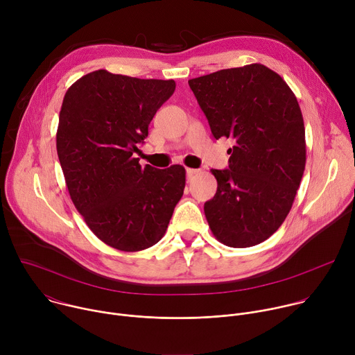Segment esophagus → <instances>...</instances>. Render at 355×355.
<instances>
[{"label": "esophagus", "mask_w": 355, "mask_h": 355, "mask_svg": "<svg viewBox=\"0 0 355 355\" xmlns=\"http://www.w3.org/2000/svg\"><path fill=\"white\" fill-rule=\"evenodd\" d=\"M199 173V170H195V168H187V178L191 180L192 177H195L196 174Z\"/></svg>", "instance_id": "1"}]
</instances>
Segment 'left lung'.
<instances>
[{
    "instance_id": "1",
    "label": "left lung",
    "mask_w": 355,
    "mask_h": 355,
    "mask_svg": "<svg viewBox=\"0 0 355 355\" xmlns=\"http://www.w3.org/2000/svg\"><path fill=\"white\" fill-rule=\"evenodd\" d=\"M215 139L232 137L229 170L205 202L214 236L244 248L272 236L288 216L306 164L305 125L284 78L260 63L188 81Z\"/></svg>"
}]
</instances>
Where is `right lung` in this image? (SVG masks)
<instances>
[{"label": "right lung", "mask_w": 355, "mask_h": 355, "mask_svg": "<svg viewBox=\"0 0 355 355\" xmlns=\"http://www.w3.org/2000/svg\"><path fill=\"white\" fill-rule=\"evenodd\" d=\"M174 89V80L96 70L64 95L56 147L70 198L91 232L116 250L160 241L184 193L182 166L141 167L133 156Z\"/></svg>", "instance_id": "obj_1"}]
</instances>
